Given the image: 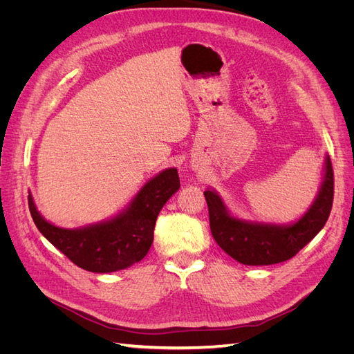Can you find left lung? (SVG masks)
Returning a JSON list of instances; mask_svg holds the SVG:
<instances>
[{"instance_id":"1","label":"left lung","mask_w":354,"mask_h":354,"mask_svg":"<svg viewBox=\"0 0 354 354\" xmlns=\"http://www.w3.org/2000/svg\"><path fill=\"white\" fill-rule=\"evenodd\" d=\"M203 195L208 203L211 233L223 251L246 266L276 264L292 259L325 226L334 201V169L326 156L319 195L304 216L291 226L234 218L216 192L205 190Z\"/></svg>"}]
</instances>
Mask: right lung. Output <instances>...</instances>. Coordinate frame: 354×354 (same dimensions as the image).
<instances>
[{
  "label": "right lung",
  "instance_id": "obj_1",
  "mask_svg": "<svg viewBox=\"0 0 354 354\" xmlns=\"http://www.w3.org/2000/svg\"><path fill=\"white\" fill-rule=\"evenodd\" d=\"M180 187L176 168L155 176L112 220L82 229H62L41 217L29 195V211L38 230L48 242L84 270L111 273L145 259L153 242L159 211Z\"/></svg>",
  "mask_w": 354,
  "mask_h": 354
}]
</instances>
